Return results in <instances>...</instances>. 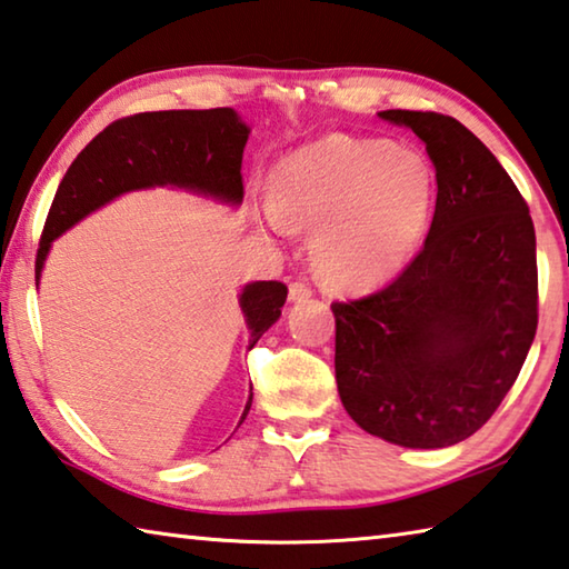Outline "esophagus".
Segmentation results:
<instances>
[{"label": "esophagus", "instance_id": "34e87169", "mask_svg": "<svg viewBox=\"0 0 569 569\" xmlns=\"http://www.w3.org/2000/svg\"><path fill=\"white\" fill-rule=\"evenodd\" d=\"M311 296H313V288L303 281H296V283H291V288H288V298H291L293 303L306 301V298H311Z\"/></svg>", "mask_w": 569, "mask_h": 569}]
</instances>
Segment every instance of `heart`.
Here are the masks:
<instances>
[{
    "label": "heart",
    "mask_w": 569,
    "mask_h": 569,
    "mask_svg": "<svg viewBox=\"0 0 569 569\" xmlns=\"http://www.w3.org/2000/svg\"><path fill=\"white\" fill-rule=\"evenodd\" d=\"M436 196V171L420 151L328 133L273 169L263 216L276 231L316 229L313 261L328 286L370 291L418 253Z\"/></svg>",
    "instance_id": "b5f03b06"
}]
</instances>
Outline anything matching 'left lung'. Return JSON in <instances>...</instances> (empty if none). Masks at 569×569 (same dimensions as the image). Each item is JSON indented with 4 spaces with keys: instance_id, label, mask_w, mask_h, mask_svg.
Masks as SVG:
<instances>
[{
    "instance_id": "1",
    "label": "left lung",
    "mask_w": 569,
    "mask_h": 569,
    "mask_svg": "<svg viewBox=\"0 0 569 569\" xmlns=\"http://www.w3.org/2000/svg\"><path fill=\"white\" fill-rule=\"evenodd\" d=\"M436 167L426 246L378 293L333 303L336 383L360 428L402 448L470 438L508 396L537 330L528 203L458 119L388 109Z\"/></svg>"
}]
</instances>
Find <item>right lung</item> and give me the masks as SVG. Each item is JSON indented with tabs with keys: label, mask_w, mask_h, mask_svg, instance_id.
I'll return each mask as SVG.
<instances>
[{
	"label": "right lung",
	"mask_w": 569,
	"mask_h": 569,
	"mask_svg": "<svg viewBox=\"0 0 569 569\" xmlns=\"http://www.w3.org/2000/svg\"><path fill=\"white\" fill-rule=\"evenodd\" d=\"M251 129L233 109L147 111L119 119L97 133L61 179L37 251V286L54 239L121 193L171 186L221 203L243 201L241 161ZM278 281L249 283L239 296L249 348L271 328L286 303ZM253 392L243 408L251 410Z\"/></svg>",
	"instance_id": "1"
}]
</instances>
